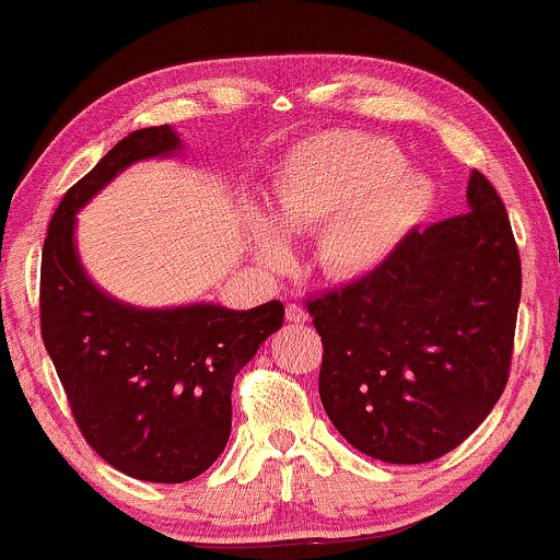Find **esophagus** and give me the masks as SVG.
I'll return each instance as SVG.
<instances>
[{
	"label": "esophagus",
	"instance_id": "1",
	"mask_svg": "<svg viewBox=\"0 0 560 560\" xmlns=\"http://www.w3.org/2000/svg\"><path fill=\"white\" fill-rule=\"evenodd\" d=\"M285 318L290 320V324H305V320H308V311H305L301 303H288Z\"/></svg>",
	"mask_w": 560,
	"mask_h": 560
}]
</instances>
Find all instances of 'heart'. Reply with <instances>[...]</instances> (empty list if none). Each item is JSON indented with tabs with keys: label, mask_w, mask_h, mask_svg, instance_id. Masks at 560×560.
<instances>
[{
	"label": "heart",
	"mask_w": 560,
	"mask_h": 560,
	"mask_svg": "<svg viewBox=\"0 0 560 560\" xmlns=\"http://www.w3.org/2000/svg\"><path fill=\"white\" fill-rule=\"evenodd\" d=\"M431 186L405 167L393 142L359 132H326L298 144L282 163L272 217L290 234L320 232L326 275L354 280L377 270L418 224ZM252 240L265 265L288 259V244L270 221L252 217Z\"/></svg>",
	"instance_id": "b5f03b06"
}]
</instances>
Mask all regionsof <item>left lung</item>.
<instances>
[{
    "instance_id": "left-lung-1",
    "label": "left lung",
    "mask_w": 560,
    "mask_h": 560,
    "mask_svg": "<svg viewBox=\"0 0 560 560\" xmlns=\"http://www.w3.org/2000/svg\"><path fill=\"white\" fill-rule=\"evenodd\" d=\"M469 211L412 229L387 262L308 301L326 416L362 454L433 462L477 431L510 377L523 270L504 203L479 171Z\"/></svg>"
}]
</instances>
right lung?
I'll return each mask as SVG.
<instances>
[{"label":"right lung","instance_id":"add662e5","mask_svg":"<svg viewBox=\"0 0 560 560\" xmlns=\"http://www.w3.org/2000/svg\"><path fill=\"white\" fill-rule=\"evenodd\" d=\"M173 127L127 135L68 188L43 244L40 331L83 439L127 477L180 485L203 474L232 433V387L285 318L196 303L148 311L114 301L75 255V211L137 160L173 155Z\"/></svg>","mask_w":560,"mask_h":560}]
</instances>
